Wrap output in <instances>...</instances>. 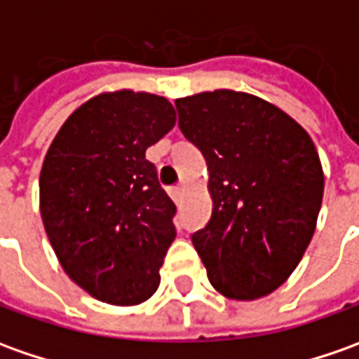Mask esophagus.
Returning a JSON list of instances; mask_svg holds the SVG:
<instances>
[{
    "instance_id": "34e87169",
    "label": "esophagus",
    "mask_w": 359,
    "mask_h": 359,
    "mask_svg": "<svg viewBox=\"0 0 359 359\" xmlns=\"http://www.w3.org/2000/svg\"><path fill=\"white\" fill-rule=\"evenodd\" d=\"M182 192H184V189L182 187H170L169 189V194H170V198L175 200V202H180L182 200Z\"/></svg>"
}]
</instances>
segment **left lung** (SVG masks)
<instances>
[{
	"label": "left lung",
	"mask_w": 359,
	"mask_h": 359,
	"mask_svg": "<svg viewBox=\"0 0 359 359\" xmlns=\"http://www.w3.org/2000/svg\"><path fill=\"white\" fill-rule=\"evenodd\" d=\"M182 135L204 155L212 216L192 243L212 287L253 301L289 279L313 240L324 192L309 133L262 97L214 90L175 102Z\"/></svg>",
	"instance_id": "8db88e82"
}]
</instances>
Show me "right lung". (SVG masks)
Instances as JSON below:
<instances>
[{"label":"right lung","mask_w":359,"mask_h":359,"mask_svg":"<svg viewBox=\"0 0 359 359\" xmlns=\"http://www.w3.org/2000/svg\"><path fill=\"white\" fill-rule=\"evenodd\" d=\"M175 121L167 97L108 92L82 104L46 151V236L68 277L97 301L139 304L159 287L177 206L145 151Z\"/></svg>","instance_id":"right-lung-1"}]
</instances>
